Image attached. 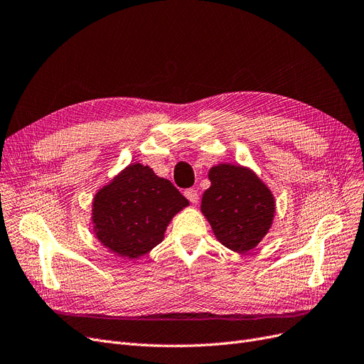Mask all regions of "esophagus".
<instances>
[{
    "label": "esophagus",
    "mask_w": 364,
    "mask_h": 364,
    "mask_svg": "<svg viewBox=\"0 0 364 364\" xmlns=\"http://www.w3.org/2000/svg\"><path fill=\"white\" fill-rule=\"evenodd\" d=\"M184 196L191 200L192 204H196L198 203V191H195V189H187V191H184Z\"/></svg>",
    "instance_id": "obj_1"
}]
</instances>
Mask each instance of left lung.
<instances>
[{"mask_svg":"<svg viewBox=\"0 0 364 364\" xmlns=\"http://www.w3.org/2000/svg\"><path fill=\"white\" fill-rule=\"evenodd\" d=\"M211 186L200 211L220 243L237 253L257 247L272 228L274 196L257 173L245 166L220 164L208 172Z\"/></svg>","mask_w":364,"mask_h":364,"instance_id":"1","label":"left lung"}]
</instances>
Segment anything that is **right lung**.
Masks as SVG:
<instances>
[{"instance_id":"right-lung-1","label":"right lung","mask_w":364,"mask_h":364,"mask_svg":"<svg viewBox=\"0 0 364 364\" xmlns=\"http://www.w3.org/2000/svg\"><path fill=\"white\" fill-rule=\"evenodd\" d=\"M189 205L177 187L150 166L129 165L92 200V230L121 258L136 259L165 237L172 218Z\"/></svg>"}]
</instances>
